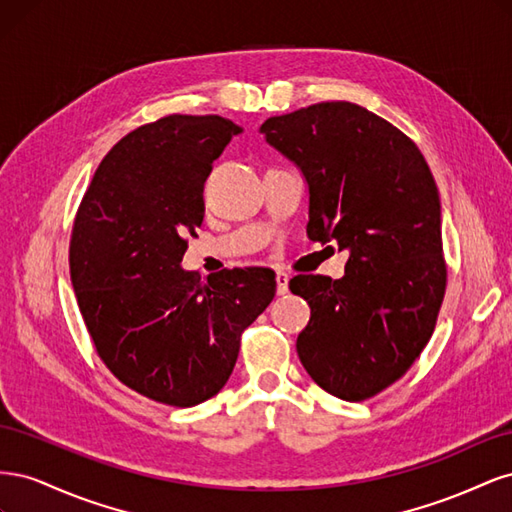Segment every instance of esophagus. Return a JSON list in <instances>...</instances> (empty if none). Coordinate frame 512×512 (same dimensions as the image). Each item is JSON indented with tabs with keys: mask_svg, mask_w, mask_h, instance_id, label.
Instances as JSON below:
<instances>
[{
	"mask_svg": "<svg viewBox=\"0 0 512 512\" xmlns=\"http://www.w3.org/2000/svg\"><path fill=\"white\" fill-rule=\"evenodd\" d=\"M275 282H277V294H288V282H290V277H288V273H284V271H277L275 273Z\"/></svg>",
	"mask_w": 512,
	"mask_h": 512,
	"instance_id": "obj_1",
	"label": "esophagus"
}]
</instances>
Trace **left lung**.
Segmentation results:
<instances>
[{
	"instance_id": "obj_1",
	"label": "left lung",
	"mask_w": 512,
	"mask_h": 512,
	"mask_svg": "<svg viewBox=\"0 0 512 512\" xmlns=\"http://www.w3.org/2000/svg\"><path fill=\"white\" fill-rule=\"evenodd\" d=\"M260 132L307 181V237L350 252L342 280H290L312 307L299 359L327 393L374 397L436 329L446 290L438 185L410 138L359 104H312L269 117Z\"/></svg>"
}]
</instances>
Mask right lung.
Returning <instances> with one entry per match:
<instances>
[{"label": "right lung", "mask_w": 512, "mask_h": 512, "mask_svg": "<svg viewBox=\"0 0 512 512\" xmlns=\"http://www.w3.org/2000/svg\"><path fill=\"white\" fill-rule=\"evenodd\" d=\"M241 128L220 115H168L106 153L76 211L70 280L85 327L113 376L166 406L218 395L241 333L275 297L271 269H181L205 218L213 160Z\"/></svg>", "instance_id": "right-lung-1"}]
</instances>
